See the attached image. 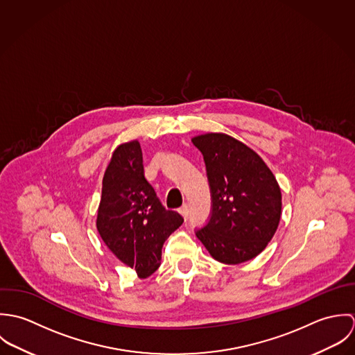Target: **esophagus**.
<instances>
[{"label": "esophagus", "instance_id": "obj_1", "mask_svg": "<svg viewBox=\"0 0 355 355\" xmlns=\"http://www.w3.org/2000/svg\"><path fill=\"white\" fill-rule=\"evenodd\" d=\"M179 213L184 217V220H187V217H189V206H187V205H183V206L179 209Z\"/></svg>", "mask_w": 355, "mask_h": 355}]
</instances>
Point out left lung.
Segmentation results:
<instances>
[{
	"label": "left lung",
	"instance_id": "left-lung-1",
	"mask_svg": "<svg viewBox=\"0 0 355 355\" xmlns=\"http://www.w3.org/2000/svg\"><path fill=\"white\" fill-rule=\"evenodd\" d=\"M202 153L211 214L196 235L210 255L235 265L253 259L273 238L282 214V193L262 158L225 134L191 139Z\"/></svg>",
	"mask_w": 355,
	"mask_h": 355
}]
</instances>
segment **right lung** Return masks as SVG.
Instances as JSON below:
<instances>
[{
	"label": "right lung",
	"instance_id": "1",
	"mask_svg": "<svg viewBox=\"0 0 355 355\" xmlns=\"http://www.w3.org/2000/svg\"><path fill=\"white\" fill-rule=\"evenodd\" d=\"M182 224L183 217L166 210L146 180L139 142L117 146L102 179L97 216L107 249L146 279L161 263L164 242Z\"/></svg>",
	"mask_w": 355,
	"mask_h": 355
}]
</instances>
